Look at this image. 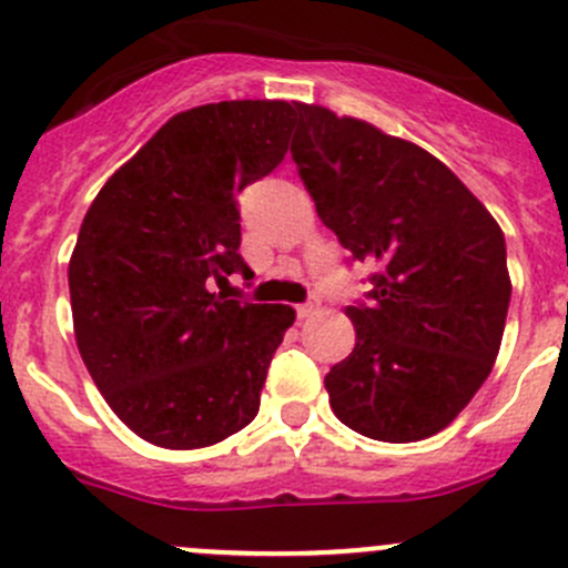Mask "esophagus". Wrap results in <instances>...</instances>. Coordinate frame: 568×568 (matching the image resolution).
<instances>
[{
	"instance_id": "1",
	"label": "esophagus",
	"mask_w": 568,
	"mask_h": 568,
	"mask_svg": "<svg viewBox=\"0 0 568 568\" xmlns=\"http://www.w3.org/2000/svg\"><path fill=\"white\" fill-rule=\"evenodd\" d=\"M316 311H318V300H316V296H311V300H307V302L296 305V316H300V318L313 316V313H316Z\"/></svg>"
}]
</instances>
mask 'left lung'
Here are the masks:
<instances>
[{"mask_svg":"<svg viewBox=\"0 0 568 568\" xmlns=\"http://www.w3.org/2000/svg\"><path fill=\"white\" fill-rule=\"evenodd\" d=\"M302 183L348 261L374 266L346 307L357 343L326 374L332 412L382 443L443 432L489 376L506 329V239L439 159L371 123L296 104Z\"/></svg>","mask_w":568,"mask_h":568,"instance_id":"left-lung-1","label":"left lung"}]
</instances>
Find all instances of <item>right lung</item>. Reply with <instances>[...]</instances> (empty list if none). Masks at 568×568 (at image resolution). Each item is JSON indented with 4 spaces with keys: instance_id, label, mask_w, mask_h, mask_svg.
<instances>
[{
    "instance_id": "obj_1",
    "label": "right lung",
    "mask_w": 568,
    "mask_h": 568,
    "mask_svg": "<svg viewBox=\"0 0 568 568\" xmlns=\"http://www.w3.org/2000/svg\"><path fill=\"white\" fill-rule=\"evenodd\" d=\"M296 104L222 101L170 118L90 205L68 263L77 346L114 415L192 450L255 420L288 305L231 300L239 192L288 153Z\"/></svg>"
}]
</instances>
